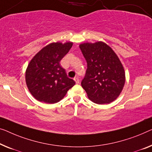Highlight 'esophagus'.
I'll list each match as a JSON object with an SVG mask.
<instances>
[{
    "label": "esophagus",
    "instance_id": "esophagus-1",
    "mask_svg": "<svg viewBox=\"0 0 152 152\" xmlns=\"http://www.w3.org/2000/svg\"><path fill=\"white\" fill-rule=\"evenodd\" d=\"M74 81H75L76 84H78L79 82H80V80H79V78H78V77H75V78H74Z\"/></svg>",
    "mask_w": 152,
    "mask_h": 152
}]
</instances>
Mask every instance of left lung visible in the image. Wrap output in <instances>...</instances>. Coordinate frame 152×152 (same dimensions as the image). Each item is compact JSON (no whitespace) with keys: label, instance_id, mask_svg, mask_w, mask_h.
Wrapping results in <instances>:
<instances>
[{"label":"left lung","instance_id":"left-lung-1","mask_svg":"<svg viewBox=\"0 0 152 152\" xmlns=\"http://www.w3.org/2000/svg\"><path fill=\"white\" fill-rule=\"evenodd\" d=\"M80 48L87 63L81 85L88 98L98 104L112 102L125 83V72L118 56L102 42L85 43L80 45Z\"/></svg>","mask_w":152,"mask_h":152}]
</instances>
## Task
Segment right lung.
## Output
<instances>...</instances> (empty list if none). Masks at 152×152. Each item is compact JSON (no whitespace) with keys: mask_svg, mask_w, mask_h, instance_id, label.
Here are the masks:
<instances>
[{"mask_svg":"<svg viewBox=\"0 0 152 152\" xmlns=\"http://www.w3.org/2000/svg\"><path fill=\"white\" fill-rule=\"evenodd\" d=\"M72 45V42L52 43L41 50L29 63L26 83L29 91L38 101L58 102L75 85L60 65Z\"/></svg>","mask_w":152,"mask_h":152,"instance_id":"right-lung-1","label":"right lung"}]
</instances>
